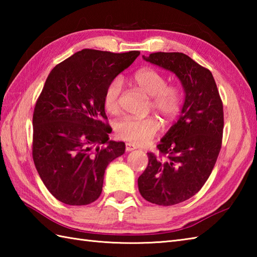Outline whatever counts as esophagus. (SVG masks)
Instances as JSON below:
<instances>
[{
  "instance_id": "34e87169",
  "label": "esophagus",
  "mask_w": 257,
  "mask_h": 257,
  "mask_svg": "<svg viewBox=\"0 0 257 257\" xmlns=\"http://www.w3.org/2000/svg\"><path fill=\"white\" fill-rule=\"evenodd\" d=\"M137 147H136L135 145H132V144H125V151H133L135 150Z\"/></svg>"
}]
</instances>
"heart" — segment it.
I'll list each match as a JSON object with an SVG mask.
<instances>
[{"instance_id": "1", "label": "heart", "mask_w": 257, "mask_h": 257, "mask_svg": "<svg viewBox=\"0 0 257 257\" xmlns=\"http://www.w3.org/2000/svg\"><path fill=\"white\" fill-rule=\"evenodd\" d=\"M133 80L141 91L151 97V108L165 121H170L179 113L182 101L181 89L177 85H168L165 74L156 68L145 67L135 73ZM121 89L122 80L119 77L113 78L106 87L103 107L109 113L118 112ZM159 129L160 123L155 117H124L116 123L117 137L135 145L147 144Z\"/></svg>"}]
</instances>
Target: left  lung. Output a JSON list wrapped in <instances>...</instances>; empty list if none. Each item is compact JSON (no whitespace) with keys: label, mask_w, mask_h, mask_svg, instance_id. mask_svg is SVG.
<instances>
[{"label":"left lung","mask_w":257,"mask_h":257,"mask_svg":"<svg viewBox=\"0 0 257 257\" xmlns=\"http://www.w3.org/2000/svg\"><path fill=\"white\" fill-rule=\"evenodd\" d=\"M144 58L176 74L185 92L179 120L157 146L160 156L148 152V167L138 179L144 199L174 205L198 193L214 168L224 127L223 103L212 73L185 54L158 52Z\"/></svg>","instance_id":"8db88e82"}]
</instances>
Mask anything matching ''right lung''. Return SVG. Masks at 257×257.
<instances>
[{
    "mask_svg": "<svg viewBox=\"0 0 257 257\" xmlns=\"http://www.w3.org/2000/svg\"><path fill=\"white\" fill-rule=\"evenodd\" d=\"M140 52L81 50L52 69L33 113L32 155L43 183L68 205L101 194L103 174L125 146L109 140L106 87Z\"/></svg>",
    "mask_w": 257,
    "mask_h": 257,
    "instance_id": "obj_1",
    "label": "right lung"
}]
</instances>
